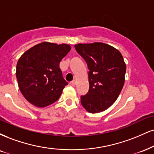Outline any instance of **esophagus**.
Wrapping results in <instances>:
<instances>
[{"instance_id": "34e87169", "label": "esophagus", "mask_w": 154, "mask_h": 154, "mask_svg": "<svg viewBox=\"0 0 154 154\" xmlns=\"http://www.w3.org/2000/svg\"><path fill=\"white\" fill-rule=\"evenodd\" d=\"M69 84L71 85L72 86H75V85H76V81L75 80H72V82H70Z\"/></svg>"}]
</instances>
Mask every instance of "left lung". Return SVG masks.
I'll return each instance as SVG.
<instances>
[{"label": "left lung", "instance_id": "obj_1", "mask_svg": "<svg viewBox=\"0 0 154 154\" xmlns=\"http://www.w3.org/2000/svg\"><path fill=\"white\" fill-rule=\"evenodd\" d=\"M75 47L90 70L89 91L81 96V104L91 113L107 110L117 100L125 82L126 65L121 53L100 42L78 44Z\"/></svg>", "mask_w": 154, "mask_h": 154}]
</instances>
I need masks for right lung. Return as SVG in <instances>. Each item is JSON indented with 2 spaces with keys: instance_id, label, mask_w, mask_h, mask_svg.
<instances>
[{
  "instance_id": "1",
  "label": "right lung",
  "mask_w": 154,
  "mask_h": 154,
  "mask_svg": "<svg viewBox=\"0 0 154 154\" xmlns=\"http://www.w3.org/2000/svg\"><path fill=\"white\" fill-rule=\"evenodd\" d=\"M71 49L68 44L42 42L27 50L18 59L16 78L22 95L29 103L44 107L55 103L68 85L59 62Z\"/></svg>"
}]
</instances>
